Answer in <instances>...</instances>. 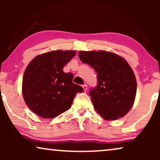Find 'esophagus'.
Returning a JSON list of instances; mask_svg holds the SVG:
<instances>
[{"label":"esophagus","mask_w":160,"mask_h":160,"mask_svg":"<svg viewBox=\"0 0 160 160\" xmlns=\"http://www.w3.org/2000/svg\"><path fill=\"white\" fill-rule=\"evenodd\" d=\"M82 87H83V89H84V92H86L87 89V84H84V85H83V86H82Z\"/></svg>","instance_id":"34e87169"}]
</instances>
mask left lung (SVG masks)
I'll list each match as a JSON object with an SVG mask.
<instances>
[{
	"mask_svg": "<svg viewBox=\"0 0 160 160\" xmlns=\"http://www.w3.org/2000/svg\"><path fill=\"white\" fill-rule=\"evenodd\" d=\"M78 56L97 73V86L89 93L95 110L106 120L126 115L132 108L137 90L135 74L128 62L106 51H81Z\"/></svg>",
	"mask_w": 160,
	"mask_h": 160,
	"instance_id": "left-lung-1",
	"label": "left lung"
}]
</instances>
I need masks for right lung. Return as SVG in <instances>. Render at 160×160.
Returning a JSON list of instances; mask_svg holds the SVG:
<instances>
[{
    "label": "right lung",
    "instance_id": "obj_1",
    "mask_svg": "<svg viewBox=\"0 0 160 160\" xmlns=\"http://www.w3.org/2000/svg\"><path fill=\"white\" fill-rule=\"evenodd\" d=\"M76 51L57 50L35 58L26 68L22 78V95L30 110L42 118H54L71 108L80 85L63 68Z\"/></svg>",
    "mask_w": 160,
    "mask_h": 160
}]
</instances>
